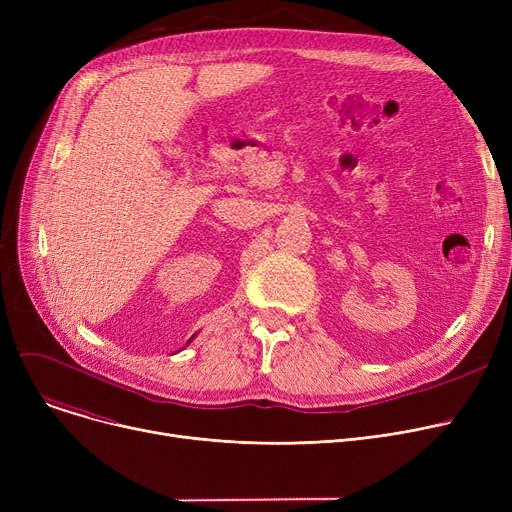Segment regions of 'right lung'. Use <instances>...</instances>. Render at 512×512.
Returning a JSON list of instances; mask_svg holds the SVG:
<instances>
[{
    "instance_id": "right-lung-1",
    "label": "right lung",
    "mask_w": 512,
    "mask_h": 512,
    "mask_svg": "<svg viewBox=\"0 0 512 512\" xmlns=\"http://www.w3.org/2000/svg\"><path fill=\"white\" fill-rule=\"evenodd\" d=\"M193 338H195V336H193ZM193 338H191V340H193ZM191 340H188V342H191ZM188 342H186V344H188Z\"/></svg>"
}]
</instances>
